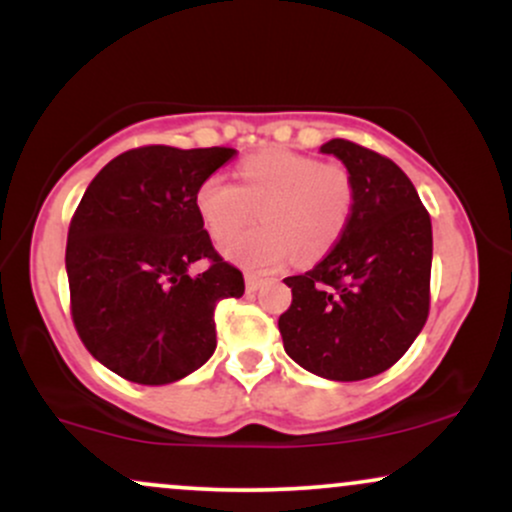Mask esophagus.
<instances>
[{
  "instance_id": "1",
  "label": "esophagus",
  "mask_w": 512,
  "mask_h": 512,
  "mask_svg": "<svg viewBox=\"0 0 512 512\" xmlns=\"http://www.w3.org/2000/svg\"><path fill=\"white\" fill-rule=\"evenodd\" d=\"M264 284L262 276H255V274H245V289L248 291H257L260 286Z\"/></svg>"
}]
</instances>
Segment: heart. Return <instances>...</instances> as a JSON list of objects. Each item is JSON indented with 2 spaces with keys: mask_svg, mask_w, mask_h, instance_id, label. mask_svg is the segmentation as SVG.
<instances>
[{
  "mask_svg": "<svg viewBox=\"0 0 512 512\" xmlns=\"http://www.w3.org/2000/svg\"><path fill=\"white\" fill-rule=\"evenodd\" d=\"M240 185L223 175L199 182L195 209L223 255L250 272H274L293 260L327 255L349 226L356 190L349 170L289 149H267L243 158ZM261 209L263 228L234 239ZM234 240L231 241L230 238Z\"/></svg>",
  "mask_w": 512,
  "mask_h": 512,
  "instance_id": "1",
  "label": "heart"
}]
</instances>
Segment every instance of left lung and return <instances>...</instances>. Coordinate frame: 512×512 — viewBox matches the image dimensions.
<instances>
[{"instance_id": "obj_1", "label": "left lung", "mask_w": 512, "mask_h": 512, "mask_svg": "<svg viewBox=\"0 0 512 512\" xmlns=\"http://www.w3.org/2000/svg\"><path fill=\"white\" fill-rule=\"evenodd\" d=\"M320 151L349 170L354 211L325 260L284 279L293 301L279 317V332L298 366L354 383L395 366L424 330L431 216L390 158L346 139H330Z\"/></svg>"}]
</instances>
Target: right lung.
<instances>
[{
  "label": "right lung",
  "mask_w": 512,
  "mask_h": 512,
  "mask_svg": "<svg viewBox=\"0 0 512 512\" xmlns=\"http://www.w3.org/2000/svg\"><path fill=\"white\" fill-rule=\"evenodd\" d=\"M233 156L226 146L125 151L76 207L64 257L74 327L129 383L195 373L216 349V303L243 296V274L221 260L195 209L199 182ZM199 259L210 267L192 275Z\"/></svg>",
  "instance_id": "obj_1"
}]
</instances>
